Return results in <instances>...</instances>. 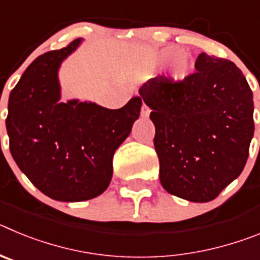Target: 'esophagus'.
<instances>
[{
  "label": "esophagus",
  "instance_id": "1",
  "mask_svg": "<svg viewBox=\"0 0 260 260\" xmlns=\"http://www.w3.org/2000/svg\"><path fill=\"white\" fill-rule=\"evenodd\" d=\"M150 113H151V109L143 103V105H142V110H141L142 117H148L150 116Z\"/></svg>",
  "mask_w": 260,
  "mask_h": 260
}]
</instances>
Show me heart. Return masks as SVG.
Wrapping results in <instances>:
<instances>
[{
	"instance_id": "b5f03b06",
	"label": "heart",
	"mask_w": 260,
	"mask_h": 260,
	"mask_svg": "<svg viewBox=\"0 0 260 260\" xmlns=\"http://www.w3.org/2000/svg\"><path fill=\"white\" fill-rule=\"evenodd\" d=\"M180 52L181 50L178 49V48H169V49H165L164 52H162V56L173 57V56H177ZM189 69H190L189 63L186 62L185 58L177 59V62L174 63V68H173V75L176 78H178V79L185 78L186 75H187V73H189Z\"/></svg>"
}]
</instances>
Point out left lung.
Returning a JSON list of instances; mask_svg holds the SVG:
<instances>
[{"label": "left lung", "instance_id": "8db88e82", "mask_svg": "<svg viewBox=\"0 0 260 260\" xmlns=\"http://www.w3.org/2000/svg\"><path fill=\"white\" fill-rule=\"evenodd\" d=\"M197 73L156 77L139 88L152 109L160 182L189 202L215 199L243 171L254 135V102L242 71L201 53Z\"/></svg>", "mask_w": 260, "mask_h": 260}]
</instances>
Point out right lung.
I'll return each mask as SVG.
<instances>
[{"label":"right lung","mask_w":260,"mask_h":260,"mask_svg":"<svg viewBox=\"0 0 260 260\" xmlns=\"http://www.w3.org/2000/svg\"><path fill=\"white\" fill-rule=\"evenodd\" d=\"M82 39L39 56L9 98L6 128L20 171L49 198L82 202L103 194L113 174V155L132 133L142 99L119 109L95 103H61L58 69Z\"/></svg>","instance_id":"1"}]
</instances>
